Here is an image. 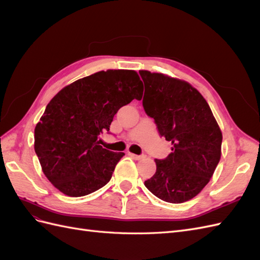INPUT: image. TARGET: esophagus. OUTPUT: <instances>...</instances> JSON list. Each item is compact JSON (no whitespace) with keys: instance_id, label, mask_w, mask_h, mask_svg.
I'll use <instances>...</instances> for the list:
<instances>
[{"instance_id":"esophagus-1","label":"esophagus","mask_w":260,"mask_h":260,"mask_svg":"<svg viewBox=\"0 0 260 260\" xmlns=\"http://www.w3.org/2000/svg\"><path fill=\"white\" fill-rule=\"evenodd\" d=\"M129 155L132 157V158H135L137 160L142 159V158H144V157H145V155H137V154H132V153H129Z\"/></svg>"}]
</instances>
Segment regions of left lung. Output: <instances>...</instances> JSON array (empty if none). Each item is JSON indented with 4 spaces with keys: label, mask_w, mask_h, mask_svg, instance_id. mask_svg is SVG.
<instances>
[{
    "label": "left lung",
    "mask_w": 260,
    "mask_h": 260,
    "mask_svg": "<svg viewBox=\"0 0 260 260\" xmlns=\"http://www.w3.org/2000/svg\"><path fill=\"white\" fill-rule=\"evenodd\" d=\"M145 92L143 107L171 153L155 159V175L144 184L157 198L179 204L198 195L221 156L222 135L206 100L185 81L140 70Z\"/></svg>",
    "instance_id": "1"
}]
</instances>
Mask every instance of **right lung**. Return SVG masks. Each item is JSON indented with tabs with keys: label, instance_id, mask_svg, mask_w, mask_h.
<instances>
[{
	"label": "right lung",
	"instance_id": "1",
	"mask_svg": "<svg viewBox=\"0 0 260 260\" xmlns=\"http://www.w3.org/2000/svg\"><path fill=\"white\" fill-rule=\"evenodd\" d=\"M142 95L135 70L99 72L60 90L35 129V151L50 182L72 198L107 184L124 153L103 148L99 136L108 133L118 109Z\"/></svg>",
	"mask_w": 260,
	"mask_h": 260
}]
</instances>
